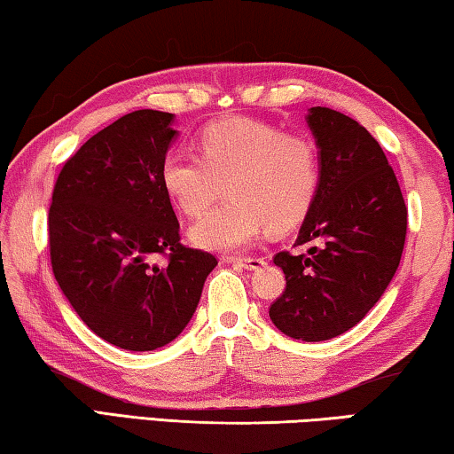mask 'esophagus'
<instances>
[{
    "instance_id": "obj_1",
    "label": "esophagus",
    "mask_w": 454,
    "mask_h": 454,
    "mask_svg": "<svg viewBox=\"0 0 454 454\" xmlns=\"http://www.w3.org/2000/svg\"><path fill=\"white\" fill-rule=\"evenodd\" d=\"M227 263H239L246 270H260L262 266H266V260L257 255H247V257H233V255H225L223 257Z\"/></svg>"
}]
</instances>
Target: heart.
<instances>
[{
  "label": "heart",
  "mask_w": 454,
  "mask_h": 454,
  "mask_svg": "<svg viewBox=\"0 0 454 454\" xmlns=\"http://www.w3.org/2000/svg\"><path fill=\"white\" fill-rule=\"evenodd\" d=\"M199 156L168 152L160 183L180 211L197 217L227 184L229 199L191 227V241L213 251L246 249L268 225L294 227L315 203L320 156L315 139L266 121L231 117L197 137Z\"/></svg>",
  "instance_id": "b5f03b06"
}]
</instances>
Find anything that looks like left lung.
<instances>
[{
  "label": "left lung",
  "instance_id": "8db88e82",
  "mask_svg": "<svg viewBox=\"0 0 454 454\" xmlns=\"http://www.w3.org/2000/svg\"><path fill=\"white\" fill-rule=\"evenodd\" d=\"M306 123L317 139L320 184L294 246L274 263L286 290L270 318L292 339L326 340L353 329L392 282L406 241L408 208L381 145L351 117L312 107Z\"/></svg>",
  "mask_w": 454,
  "mask_h": 454
}]
</instances>
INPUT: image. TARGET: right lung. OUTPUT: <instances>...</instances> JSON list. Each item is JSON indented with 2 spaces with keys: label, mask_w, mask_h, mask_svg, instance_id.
I'll list each match as a JSON object with an SVG mask.
<instances>
[{
  "label": "right lung",
  "mask_w": 454,
  "mask_h": 454,
  "mask_svg": "<svg viewBox=\"0 0 454 454\" xmlns=\"http://www.w3.org/2000/svg\"><path fill=\"white\" fill-rule=\"evenodd\" d=\"M172 121V114L139 109L87 139L62 166L48 211L62 294L97 337L128 351L176 339L217 266L213 254L180 243L160 183L178 136Z\"/></svg>",
  "instance_id": "obj_1"
}]
</instances>
